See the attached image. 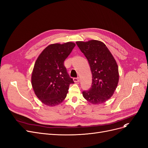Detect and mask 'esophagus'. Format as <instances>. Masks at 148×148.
<instances>
[{
  "label": "esophagus",
  "mask_w": 148,
  "mask_h": 148,
  "mask_svg": "<svg viewBox=\"0 0 148 148\" xmlns=\"http://www.w3.org/2000/svg\"><path fill=\"white\" fill-rule=\"evenodd\" d=\"M79 80H80V79H79V77H77V78H74L73 79V81L74 82H79Z\"/></svg>",
  "instance_id": "1"
}]
</instances>
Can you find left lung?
Wrapping results in <instances>:
<instances>
[{
	"instance_id": "left-lung-1",
	"label": "left lung",
	"mask_w": 148,
	"mask_h": 148,
	"mask_svg": "<svg viewBox=\"0 0 148 148\" xmlns=\"http://www.w3.org/2000/svg\"><path fill=\"white\" fill-rule=\"evenodd\" d=\"M76 44L88 60L92 73V85L90 90L82 92L83 96L92 104L105 103L113 96L119 82L116 60L100 41H77Z\"/></svg>"
}]
</instances>
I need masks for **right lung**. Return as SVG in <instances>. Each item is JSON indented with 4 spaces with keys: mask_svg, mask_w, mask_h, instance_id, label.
I'll return each instance as SVG.
<instances>
[{
    "mask_svg": "<svg viewBox=\"0 0 148 148\" xmlns=\"http://www.w3.org/2000/svg\"><path fill=\"white\" fill-rule=\"evenodd\" d=\"M75 44L55 43L46 47L37 58L31 77L32 88L42 103L56 106L66 97L69 85L74 84L64 66V61Z\"/></svg>",
    "mask_w": 148,
    "mask_h": 148,
    "instance_id": "right-lung-1",
    "label": "right lung"
}]
</instances>
